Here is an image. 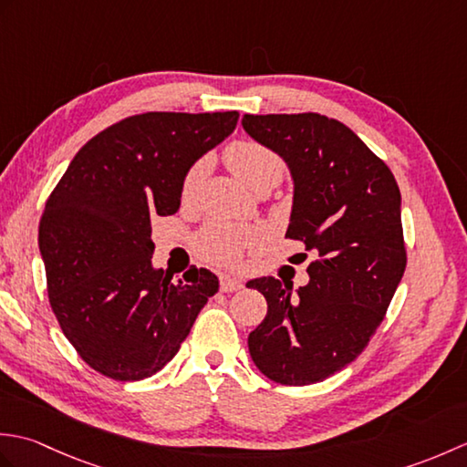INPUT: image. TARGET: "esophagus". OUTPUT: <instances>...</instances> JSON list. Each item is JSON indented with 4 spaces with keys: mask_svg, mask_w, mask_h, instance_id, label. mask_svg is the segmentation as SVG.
Returning <instances> with one entry per match:
<instances>
[{
    "mask_svg": "<svg viewBox=\"0 0 467 467\" xmlns=\"http://www.w3.org/2000/svg\"><path fill=\"white\" fill-rule=\"evenodd\" d=\"M241 289H243V283L239 279H234V276H228V275H221V291L223 293H234Z\"/></svg>",
    "mask_w": 467,
    "mask_h": 467,
    "instance_id": "34e87169",
    "label": "esophagus"
}]
</instances>
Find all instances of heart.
I'll return each mask as SVG.
<instances>
[{"mask_svg":"<svg viewBox=\"0 0 467 467\" xmlns=\"http://www.w3.org/2000/svg\"><path fill=\"white\" fill-rule=\"evenodd\" d=\"M224 161L228 168L246 186L253 188V191L261 186H275L283 178L286 168L279 152L259 140H251V138L228 144L224 150ZM204 161H196L184 172L181 184L182 201H188V198L194 196L204 174ZM253 241L254 233L249 226L214 221L201 228V233L194 239V246L196 253L206 261L218 265H233L241 259L243 249Z\"/></svg>","mask_w":467,"mask_h":467,"instance_id":"heart-1","label":"heart"}]
</instances>
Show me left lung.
Wrapping results in <instances>:
<instances>
[{"instance_id":"1","label":"left lung","mask_w":467,"mask_h":467,"mask_svg":"<svg viewBox=\"0 0 467 467\" xmlns=\"http://www.w3.org/2000/svg\"><path fill=\"white\" fill-rule=\"evenodd\" d=\"M243 128L289 164L295 198L286 236L313 254L309 283L296 291L275 276L249 283L269 305L249 351L276 383H319L361 355L401 281L408 253L400 186L335 118L244 114Z\"/></svg>"}]
</instances>
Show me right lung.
I'll return each instance as SVG.
<instances>
[{
  "mask_svg": "<svg viewBox=\"0 0 467 467\" xmlns=\"http://www.w3.org/2000/svg\"><path fill=\"white\" fill-rule=\"evenodd\" d=\"M239 112H146L88 140L39 218L47 299L78 355L116 381L152 377L191 333L216 276L152 269V216L181 206L184 172Z\"/></svg>",
  "mask_w": 467,
  "mask_h": 467,
  "instance_id": "1",
  "label": "right lung"
}]
</instances>
